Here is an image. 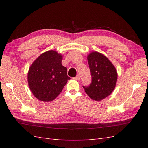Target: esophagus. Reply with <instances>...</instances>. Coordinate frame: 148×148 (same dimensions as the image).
I'll use <instances>...</instances> for the list:
<instances>
[{
  "mask_svg": "<svg viewBox=\"0 0 148 148\" xmlns=\"http://www.w3.org/2000/svg\"><path fill=\"white\" fill-rule=\"evenodd\" d=\"M74 79H76V80H79V79H80V77H79V75H77V77H75V78H74Z\"/></svg>",
  "mask_w": 148,
  "mask_h": 148,
  "instance_id": "obj_1",
  "label": "esophagus"
}]
</instances>
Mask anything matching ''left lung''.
Instances as JSON below:
<instances>
[{"instance_id":"8db88e82","label":"left lung","mask_w":148,"mask_h":148,"mask_svg":"<svg viewBox=\"0 0 148 148\" xmlns=\"http://www.w3.org/2000/svg\"><path fill=\"white\" fill-rule=\"evenodd\" d=\"M87 59L92 80L89 86L83 87L91 99L100 101L109 96L115 89L117 71L108 58L99 52H91Z\"/></svg>"}]
</instances>
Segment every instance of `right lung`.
Returning <instances> with one entry per match:
<instances>
[{
  "mask_svg": "<svg viewBox=\"0 0 148 148\" xmlns=\"http://www.w3.org/2000/svg\"><path fill=\"white\" fill-rule=\"evenodd\" d=\"M63 57L56 51L42 53L30 66L28 86L33 95L43 102L54 100L62 92L67 81V69L62 65Z\"/></svg>",
  "mask_w": 148,
  "mask_h": 148,
  "instance_id": "add662e5",
  "label": "right lung"
}]
</instances>
